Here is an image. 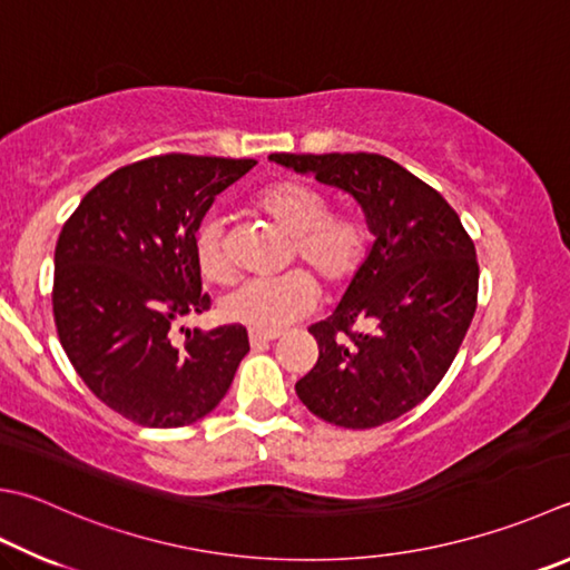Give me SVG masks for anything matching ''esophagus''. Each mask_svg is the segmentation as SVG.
<instances>
[{"mask_svg":"<svg viewBox=\"0 0 570 570\" xmlns=\"http://www.w3.org/2000/svg\"><path fill=\"white\" fill-rule=\"evenodd\" d=\"M248 337H250V345L253 347H265L267 342H273V340L281 337V332H257V330H250Z\"/></svg>","mask_w":570,"mask_h":570,"instance_id":"esophagus-1","label":"esophagus"}]
</instances>
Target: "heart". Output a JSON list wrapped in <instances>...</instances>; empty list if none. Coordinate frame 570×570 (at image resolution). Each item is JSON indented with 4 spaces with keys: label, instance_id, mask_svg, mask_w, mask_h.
I'll return each instance as SVG.
<instances>
[{
    "label": "heart",
    "instance_id": "b5f03b06",
    "mask_svg": "<svg viewBox=\"0 0 570 570\" xmlns=\"http://www.w3.org/2000/svg\"><path fill=\"white\" fill-rule=\"evenodd\" d=\"M325 188L303 178H283L255 196V208L285 233L293 235V257L307 263L327 289H340L360 273L370 250V228L362 213L352 208L330 210ZM200 275L213 283H228L235 265L218 218L200 223L193 240ZM320 299V285L303 267L281 277H257L233 289L223 299V317L257 332H281L309 315Z\"/></svg>",
    "mask_w": 570,
    "mask_h": 570
}]
</instances>
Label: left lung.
<instances>
[{
	"instance_id": "1",
	"label": "left lung",
	"mask_w": 570,
	"mask_h": 570,
	"mask_svg": "<svg viewBox=\"0 0 570 570\" xmlns=\"http://www.w3.org/2000/svg\"><path fill=\"white\" fill-rule=\"evenodd\" d=\"M352 193L374 233L372 250L327 320L320 357L295 384L330 424L372 429L424 402L452 367L476 313L479 261L444 196L380 154H273Z\"/></svg>"
}]
</instances>
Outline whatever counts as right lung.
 <instances>
[{"label": "right lung", "mask_w": 570, "mask_h": 570, "mask_svg": "<svg viewBox=\"0 0 570 570\" xmlns=\"http://www.w3.org/2000/svg\"><path fill=\"white\" fill-rule=\"evenodd\" d=\"M253 166L190 154L136 160L96 184L63 223L51 289L59 342L96 400L128 422H198L250 352L243 325L188 330L184 345L170 330L210 307L193 240L218 193Z\"/></svg>", "instance_id": "add662e5"}]
</instances>
